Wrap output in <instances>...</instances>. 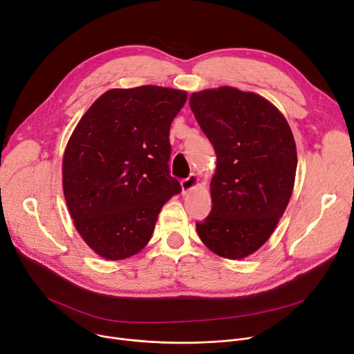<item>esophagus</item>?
<instances>
[{
    "label": "esophagus",
    "mask_w": 354,
    "mask_h": 354,
    "mask_svg": "<svg viewBox=\"0 0 354 354\" xmlns=\"http://www.w3.org/2000/svg\"><path fill=\"white\" fill-rule=\"evenodd\" d=\"M198 178L195 175H189L187 179H183L180 182V187H182V192L187 194L188 191H191L192 188H195L198 185Z\"/></svg>",
    "instance_id": "34e87169"
}]
</instances>
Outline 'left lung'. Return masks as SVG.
Returning a JSON list of instances; mask_svg holds the SVG:
<instances>
[{"instance_id": "left-lung-1", "label": "left lung", "mask_w": 354, "mask_h": 354, "mask_svg": "<svg viewBox=\"0 0 354 354\" xmlns=\"http://www.w3.org/2000/svg\"><path fill=\"white\" fill-rule=\"evenodd\" d=\"M191 110L217 155L212 208L196 223L199 239L225 259L262 248L294 189L297 146L281 111L253 92L221 86L194 92Z\"/></svg>"}]
</instances>
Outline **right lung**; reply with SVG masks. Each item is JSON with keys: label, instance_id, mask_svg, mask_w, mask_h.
I'll return each instance as SVG.
<instances>
[{"label": "right lung", "instance_id": "right-lung-1", "mask_svg": "<svg viewBox=\"0 0 354 354\" xmlns=\"http://www.w3.org/2000/svg\"><path fill=\"white\" fill-rule=\"evenodd\" d=\"M187 92L155 85L110 89L84 114L68 142L62 183L73 224L104 259L122 260L149 243L169 198V130Z\"/></svg>", "mask_w": 354, "mask_h": 354}]
</instances>
